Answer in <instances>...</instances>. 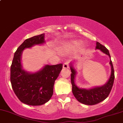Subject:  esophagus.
I'll return each instance as SVG.
<instances>
[{
  "mask_svg": "<svg viewBox=\"0 0 123 123\" xmlns=\"http://www.w3.org/2000/svg\"><path fill=\"white\" fill-rule=\"evenodd\" d=\"M63 68H69V63L68 62H66L64 63L63 64Z\"/></svg>",
  "mask_w": 123,
  "mask_h": 123,
  "instance_id": "obj_1",
  "label": "esophagus"
}]
</instances>
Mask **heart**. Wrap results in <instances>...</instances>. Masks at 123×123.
Here are the masks:
<instances>
[{"instance_id": "heart-1", "label": "heart", "mask_w": 123, "mask_h": 123, "mask_svg": "<svg viewBox=\"0 0 123 123\" xmlns=\"http://www.w3.org/2000/svg\"><path fill=\"white\" fill-rule=\"evenodd\" d=\"M78 43H80V42H78Z\"/></svg>"}]
</instances>
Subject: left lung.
I'll use <instances>...</instances> for the list:
<instances>
[{"instance_id": "left-lung-1", "label": "left lung", "mask_w": 123, "mask_h": 123, "mask_svg": "<svg viewBox=\"0 0 123 123\" xmlns=\"http://www.w3.org/2000/svg\"><path fill=\"white\" fill-rule=\"evenodd\" d=\"M96 48L100 49L103 53L109 55V57L110 58L109 50L99 42H96ZM110 64L111 67V72L110 78L107 83L102 86L96 87L90 89H80L75 84L74 79L76 72L72 66H71V70L72 72L71 75V79L72 85V93L75 98L80 103L86 105H94L102 102L107 98L111 92L114 80V71L111 59H110Z\"/></svg>"}]
</instances>
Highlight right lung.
I'll return each instance as SVG.
<instances>
[{"label":"right lung","instance_id":"add662e5","mask_svg":"<svg viewBox=\"0 0 123 123\" xmlns=\"http://www.w3.org/2000/svg\"><path fill=\"white\" fill-rule=\"evenodd\" d=\"M44 42V34L26 39L14 53L10 67V82L14 93L22 103L31 106H40L49 100L55 80L62 69V64H60L47 65L34 74L22 69L21 55L23 49Z\"/></svg>","mask_w":123,"mask_h":123}]
</instances>
